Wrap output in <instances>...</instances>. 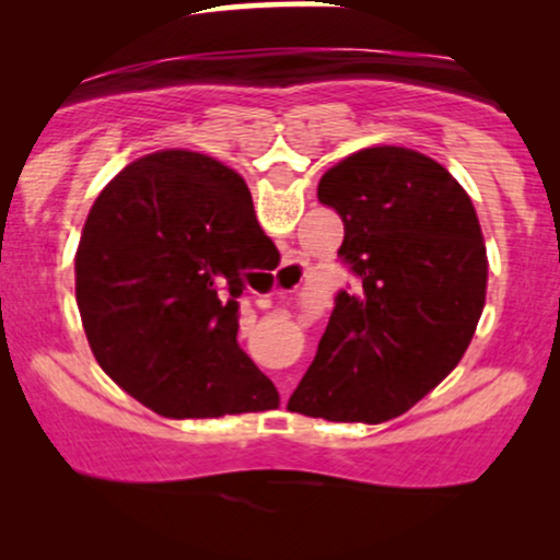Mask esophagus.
I'll return each mask as SVG.
<instances>
[{
    "label": "esophagus",
    "mask_w": 560,
    "mask_h": 560,
    "mask_svg": "<svg viewBox=\"0 0 560 560\" xmlns=\"http://www.w3.org/2000/svg\"><path fill=\"white\" fill-rule=\"evenodd\" d=\"M302 279V268L298 260H287L284 266L279 268V273L273 276V289L271 292H284L289 287H298Z\"/></svg>",
    "instance_id": "obj_1"
}]
</instances>
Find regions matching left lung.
Masks as SVG:
<instances>
[{
  "instance_id": "left-lung-1",
  "label": "left lung",
  "mask_w": 560,
  "mask_h": 560,
  "mask_svg": "<svg viewBox=\"0 0 560 560\" xmlns=\"http://www.w3.org/2000/svg\"><path fill=\"white\" fill-rule=\"evenodd\" d=\"M339 213L355 287L337 305L289 410L339 423L397 419L460 363L487 300L477 210L445 165L369 147L318 182Z\"/></svg>"
}]
</instances>
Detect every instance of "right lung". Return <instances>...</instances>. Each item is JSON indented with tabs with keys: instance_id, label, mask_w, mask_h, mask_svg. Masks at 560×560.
Masks as SVG:
<instances>
[{
	"instance_id": "1",
	"label": "right lung",
	"mask_w": 560,
	"mask_h": 560,
	"mask_svg": "<svg viewBox=\"0 0 560 560\" xmlns=\"http://www.w3.org/2000/svg\"><path fill=\"white\" fill-rule=\"evenodd\" d=\"M244 178L221 160L160 150L94 199L75 253V302L96 363L165 419L279 408L236 342L242 279L260 271Z\"/></svg>"
}]
</instances>
